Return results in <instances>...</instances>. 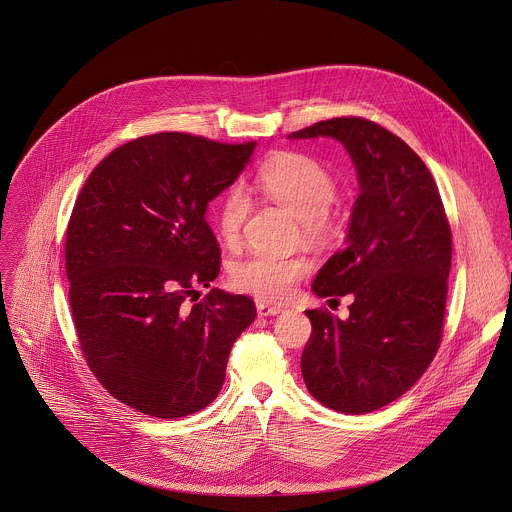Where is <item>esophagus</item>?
I'll return each instance as SVG.
<instances>
[{
	"label": "esophagus",
	"mask_w": 512,
	"mask_h": 512,
	"mask_svg": "<svg viewBox=\"0 0 512 512\" xmlns=\"http://www.w3.org/2000/svg\"><path fill=\"white\" fill-rule=\"evenodd\" d=\"M283 306H277V304H271L267 300H257V314L259 316H277L283 312Z\"/></svg>",
	"instance_id": "esophagus-1"
}]
</instances>
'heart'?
<instances>
[{
    "instance_id": "heart-1",
    "label": "heart",
    "mask_w": 512,
    "mask_h": 512,
    "mask_svg": "<svg viewBox=\"0 0 512 512\" xmlns=\"http://www.w3.org/2000/svg\"><path fill=\"white\" fill-rule=\"evenodd\" d=\"M259 190L290 210L306 235L326 237L334 222L330 204L336 200V180L316 159L302 153H281L257 174ZM251 212L245 188L231 186L218 206V228L228 245H235ZM310 273V261L300 255L253 253L231 267V283L261 300H286L294 286Z\"/></svg>"
}]
</instances>
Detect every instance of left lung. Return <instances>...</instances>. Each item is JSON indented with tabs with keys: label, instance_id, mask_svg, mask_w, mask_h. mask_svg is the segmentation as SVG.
<instances>
[{
	"label": "left lung",
	"instance_id": "left-lung-1",
	"mask_svg": "<svg viewBox=\"0 0 512 512\" xmlns=\"http://www.w3.org/2000/svg\"><path fill=\"white\" fill-rule=\"evenodd\" d=\"M288 137H332L357 171L345 245L312 283L320 298L351 294L353 304L347 320L306 310L312 336L300 369L318 402L367 414L404 395L440 347L452 231L422 159L375 121L334 117Z\"/></svg>",
	"mask_w": 512,
	"mask_h": 512
}]
</instances>
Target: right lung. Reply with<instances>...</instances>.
Returning a JSON list of instances; mask_svg holds the SVG:
<instances>
[{"instance_id":"right-lung-1","label":"right lung","mask_w":512,"mask_h":512,"mask_svg":"<svg viewBox=\"0 0 512 512\" xmlns=\"http://www.w3.org/2000/svg\"><path fill=\"white\" fill-rule=\"evenodd\" d=\"M255 147L176 131L139 137L112 151L76 198L64 249L74 328L96 379L137 412L182 418L208 406L231 345L255 320L243 294L212 288L188 300L220 273L208 204Z\"/></svg>"}]
</instances>
